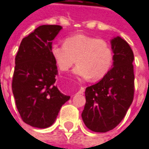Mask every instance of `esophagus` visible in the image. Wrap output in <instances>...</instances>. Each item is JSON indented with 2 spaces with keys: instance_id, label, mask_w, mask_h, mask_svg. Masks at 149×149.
Masks as SVG:
<instances>
[{
  "instance_id": "1",
  "label": "esophagus",
  "mask_w": 149,
  "mask_h": 149,
  "mask_svg": "<svg viewBox=\"0 0 149 149\" xmlns=\"http://www.w3.org/2000/svg\"><path fill=\"white\" fill-rule=\"evenodd\" d=\"M85 92V87H81L79 90H78V92H77V93L78 94H82L83 93Z\"/></svg>"
}]
</instances>
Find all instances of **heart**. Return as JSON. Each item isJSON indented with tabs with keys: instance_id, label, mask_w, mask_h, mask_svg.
Segmentation results:
<instances>
[{
	"instance_id": "1",
	"label": "heart",
	"mask_w": 149,
	"mask_h": 149,
	"mask_svg": "<svg viewBox=\"0 0 149 149\" xmlns=\"http://www.w3.org/2000/svg\"><path fill=\"white\" fill-rule=\"evenodd\" d=\"M51 56L62 72H68L76 63L73 73L81 79L98 81L103 78L112 67L113 50L103 39L85 34H75L63 40V45L54 44Z\"/></svg>"
}]
</instances>
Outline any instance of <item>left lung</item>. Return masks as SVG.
<instances>
[{"instance_id": "obj_1", "label": "left lung", "mask_w": 149, "mask_h": 149, "mask_svg": "<svg viewBox=\"0 0 149 149\" xmlns=\"http://www.w3.org/2000/svg\"><path fill=\"white\" fill-rule=\"evenodd\" d=\"M111 45L113 68L85 91L86 104L81 118L87 128L96 133H106L118 126L133 100V51L120 36L112 39Z\"/></svg>"}]
</instances>
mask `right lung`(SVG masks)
Wrapping results in <instances>:
<instances>
[{
  "label": "right lung",
  "instance_id": "right-lung-1",
  "mask_svg": "<svg viewBox=\"0 0 149 149\" xmlns=\"http://www.w3.org/2000/svg\"><path fill=\"white\" fill-rule=\"evenodd\" d=\"M58 25H42L24 37L15 58L12 93L24 123L38 128L52 126L70 96L55 85L58 74L50 49L62 30Z\"/></svg>",
  "mask_w": 149,
  "mask_h": 149
}]
</instances>
